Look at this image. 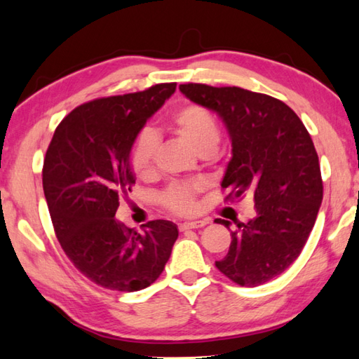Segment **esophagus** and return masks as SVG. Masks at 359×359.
Returning a JSON list of instances; mask_svg holds the SVG:
<instances>
[{
	"label": "esophagus",
	"instance_id": "34e87169",
	"mask_svg": "<svg viewBox=\"0 0 359 359\" xmlns=\"http://www.w3.org/2000/svg\"><path fill=\"white\" fill-rule=\"evenodd\" d=\"M207 225L205 220H191V222H184L180 224V231H185V230H196V228H202Z\"/></svg>",
	"mask_w": 359,
	"mask_h": 359
}]
</instances>
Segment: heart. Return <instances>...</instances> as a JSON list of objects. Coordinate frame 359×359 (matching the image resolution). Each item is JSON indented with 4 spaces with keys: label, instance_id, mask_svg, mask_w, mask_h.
I'll return each mask as SVG.
<instances>
[{
    "label": "heart",
    "instance_id": "1",
    "mask_svg": "<svg viewBox=\"0 0 359 359\" xmlns=\"http://www.w3.org/2000/svg\"><path fill=\"white\" fill-rule=\"evenodd\" d=\"M170 129L184 139L196 154L215 152L220 139L216 118L199 104H185L174 112ZM157 139L151 133H142L133 144L129 165L140 179L151 177L154 170ZM199 184H174L162 194V203L175 215H191L196 211V196L201 193Z\"/></svg>",
    "mask_w": 359,
    "mask_h": 359
}]
</instances>
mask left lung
<instances>
[{"mask_svg": "<svg viewBox=\"0 0 359 359\" xmlns=\"http://www.w3.org/2000/svg\"><path fill=\"white\" fill-rule=\"evenodd\" d=\"M216 112L231 140L222 188L233 199L253 193L256 216L236 220L230 250L216 262L226 278L257 287L284 273L306 245L323 202L321 168L309 131L292 108L265 94L228 86H179ZM230 230V220L219 219Z\"/></svg>", "mask_w": 359, "mask_h": 359, "instance_id": "1", "label": "left lung"}]
</instances>
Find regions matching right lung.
Returning a JSON list of instances; mask_svg holds the SVG:
<instances>
[{"label":"right lung","instance_id":"right-lung-1","mask_svg":"<svg viewBox=\"0 0 359 359\" xmlns=\"http://www.w3.org/2000/svg\"><path fill=\"white\" fill-rule=\"evenodd\" d=\"M174 90L175 83H162L81 104L58 125L46 152L43 189L57 239L75 269L103 288L149 287L179 236L170 220H151L140 234L116 219L120 196L135 184L133 144Z\"/></svg>","mask_w":359,"mask_h":359}]
</instances>
